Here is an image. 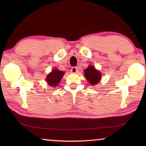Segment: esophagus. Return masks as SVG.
I'll use <instances>...</instances> for the list:
<instances>
[{"label":"esophagus","instance_id":"esophagus-1","mask_svg":"<svg viewBox=\"0 0 146 146\" xmlns=\"http://www.w3.org/2000/svg\"><path fill=\"white\" fill-rule=\"evenodd\" d=\"M71 73H77L78 72V68L76 67H73L71 69Z\"/></svg>","mask_w":146,"mask_h":146}]
</instances>
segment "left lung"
I'll use <instances>...</instances> for the list:
<instances>
[{
  "instance_id": "obj_1",
  "label": "left lung",
  "mask_w": 146,
  "mask_h": 146,
  "mask_svg": "<svg viewBox=\"0 0 146 146\" xmlns=\"http://www.w3.org/2000/svg\"><path fill=\"white\" fill-rule=\"evenodd\" d=\"M84 76L91 85L97 84L101 79V73L91 66L84 70Z\"/></svg>"
}]
</instances>
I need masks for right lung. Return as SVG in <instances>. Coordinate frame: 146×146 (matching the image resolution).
Masks as SVG:
<instances>
[{
    "instance_id": "right-lung-1",
    "label": "right lung",
    "mask_w": 146,
    "mask_h": 146,
    "mask_svg": "<svg viewBox=\"0 0 146 146\" xmlns=\"http://www.w3.org/2000/svg\"><path fill=\"white\" fill-rule=\"evenodd\" d=\"M64 72L60 70H52L51 72L48 74L46 77V81L48 84L51 86L55 87L58 85V84L60 82L62 78L64 75Z\"/></svg>"
}]
</instances>
